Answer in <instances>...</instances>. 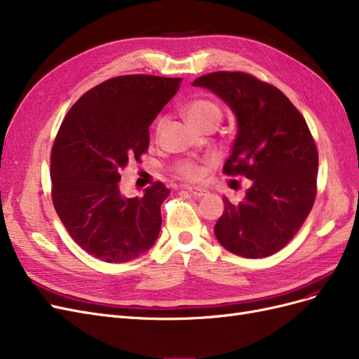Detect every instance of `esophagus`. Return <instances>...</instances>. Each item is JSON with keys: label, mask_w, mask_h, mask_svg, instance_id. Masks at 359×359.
Instances as JSON below:
<instances>
[{"label": "esophagus", "mask_w": 359, "mask_h": 359, "mask_svg": "<svg viewBox=\"0 0 359 359\" xmlns=\"http://www.w3.org/2000/svg\"><path fill=\"white\" fill-rule=\"evenodd\" d=\"M186 189L190 191V194H193L194 198H203L208 194V190H205L202 187H186Z\"/></svg>", "instance_id": "esophagus-1"}]
</instances>
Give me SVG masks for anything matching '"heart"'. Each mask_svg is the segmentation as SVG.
Wrapping results in <instances>:
<instances>
[{
  "instance_id": "b5f03b06",
  "label": "heart",
  "mask_w": 359,
  "mask_h": 359,
  "mask_svg": "<svg viewBox=\"0 0 359 359\" xmlns=\"http://www.w3.org/2000/svg\"><path fill=\"white\" fill-rule=\"evenodd\" d=\"M184 114H186V118L190 123V126L196 130H201L206 126L217 127V124L222 121V116H223L220 106L208 99H196L190 102L186 106V109H184ZM163 126H165V119L160 118L156 124V136L160 135ZM173 172H175L177 175L182 180L198 181L203 175V168L199 161L184 158V160H178L175 165H173Z\"/></svg>"
}]
</instances>
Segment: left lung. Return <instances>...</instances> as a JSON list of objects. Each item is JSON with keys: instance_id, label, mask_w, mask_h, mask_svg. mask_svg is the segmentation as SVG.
I'll use <instances>...</instances> for the list:
<instances>
[{"instance_id": "1", "label": "left lung", "mask_w": 359, "mask_h": 359, "mask_svg": "<svg viewBox=\"0 0 359 359\" xmlns=\"http://www.w3.org/2000/svg\"><path fill=\"white\" fill-rule=\"evenodd\" d=\"M193 85L231 106L238 133L223 173L253 182L238 205L223 199L217 240L238 256H271L297 235L316 199L319 154L306 119L274 85L244 72L208 73Z\"/></svg>"}]
</instances>
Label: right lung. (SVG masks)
I'll return each mask as SVG.
<instances>
[{
    "instance_id": "1",
    "label": "right lung",
    "mask_w": 359,
    "mask_h": 359,
    "mask_svg": "<svg viewBox=\"0 0 359 359\" xmlns=\"http://www.w3.org/2000/svg\"><path fill=\"white\" fill-rule=\"evenodd\" d=\"M181 81L116 76L86 91L61 123L50 151L52 202L74 243L104 262L136 259L157 240L170 190L156 181L142 198H124L119 173L147 153L148 127Z\"/></svg>"
}]
</instances>
